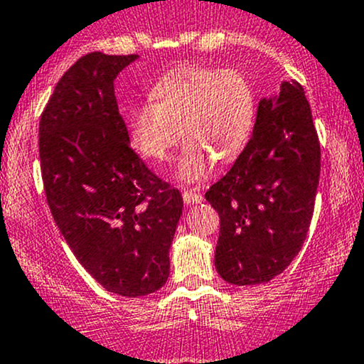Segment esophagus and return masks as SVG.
<instances>
[{
	"instance_id": "obj_1",
	"label": "esophagus",
	"mask_w": 364,
	"mask_h": 364,
	"mask_svg": "<svg viewBox=\"0 0 364 364\" xmlns=\"http://www.w3.org/2000/svg\"><path fill=\"white\" fill-rule=\"evenodd\" d=\"M182 198H183V203H186L187 206H191V204H198V203L203 201V196L199 193H193V191H183Z\"/></svg>"
}]
</instances>
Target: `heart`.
Wrapping results in <instances>:
<instances>
[{
    "instance_id": "heart-1",
    "label": "heart",
    "mask_w": 364,
    "mask_h": 364,
    "mask_svg": "<svg viewBox=\"0 0 364 364\" xmlns=\"http://www.w3.org/2000/svg\"><path fill=\"white\" fill-rule=\"evenodd\" d=\"M151 101L130 106L127 127L142 156L168 158L186 137L177 163V177L196 182L211 170L213 156H235L251 136L256 115L252 85L234 68L183 65L170 70L151 87Z\"/></svg>"
}]
</instances>
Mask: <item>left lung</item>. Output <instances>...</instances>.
Returning a JSON list of instances; mask_svg holds the SVG:
<instances>
[{"label": "left lung", "instance_id": "left-lung-1", "mask_svg": "<svg viewBox=\"0 0 364 364\" xmlns=\"http://www.w3.org/2000/svg\"><path fill=\"white\" fill-rule=\"evenodd\" d=\"M320 141L299 82L258 105L255 130L204 198L218 211L215 267L234 285L280 275L308 235L320 181Z\"/></svg>", "mask_w": 364, "mask_h": 364}]
</instances>
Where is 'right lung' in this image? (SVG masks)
Returning <instances> with one entry per match:
<instances>
[{
	"label": "right lung",
	"mask_w": 364,
	"mask_h": 364,
	"mask_svg": "<svg viewBox=\"0 0 364 364\" xmlns=\"http://www.w3.org/2000/svg\"><path fill=\"white\" fill-rule=\"evenodd\" d=\"M137 55L89 53L63 73L39 122L44 193L79 263L108 292L148 296L165 285L182 196L130 148L117 75Z\"/></svg>",
	"instance_id": "obj_1"
}]
</instances>
